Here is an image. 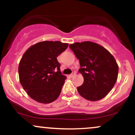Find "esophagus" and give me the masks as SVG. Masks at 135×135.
<instances>
[{"label": "esophagus", "mask_w": 135, "mask_h": 135, "mask_svg": "<svg viewBox=\"0 0 135 135\" xmlns=\"http://www.w3.org/2000/svg\"><path fill=\"white\" fill-rule=\"evenodd\" d=\"M75 72H73L72 74H70V77H74V76H75Z\"/></svg>", "instance_id": "1"}]
</instances>
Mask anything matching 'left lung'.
<instances>
[{
	"label": "left lung",
	"mask_w": 135,
	"mask_h": 135,
	"mask_svg": "<svg viewBox=\"0 0 135 135\" xmlns=\"http://www.w3.org/2000/svg\"><path fill=\"white\" fill-rule=\"evenodd\" d=\"M79 60L84 83L77 88L81 97L91 102L106 97L117 81L119 66L113 55L101 45L90 41L71 44Z\"/></svg>",
	"instance_id": "obj_1"
}]
</instances>
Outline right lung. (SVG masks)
Wrapping results in <instances>:
<instances>
[{
    "instance_id": "add662e5",
    "label": "right lung",
    "mask_w": 135,
    "mask_h": 135,
    "mask_svg": "<svg viewBox=\"0 0 135 135\" xmlns=\"http://www.w3.org/2000/svg\"><path fill=\"white\" fill-rule=\"evenodd\" d=\"M68 46L60 41L39 42L23 54L18 66L20 82L31 98L50 103L59 97L66 77L56 58Z\"/></svg>"
}]
</instances>
